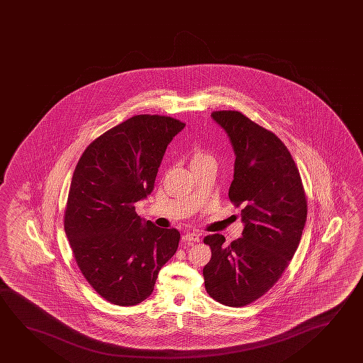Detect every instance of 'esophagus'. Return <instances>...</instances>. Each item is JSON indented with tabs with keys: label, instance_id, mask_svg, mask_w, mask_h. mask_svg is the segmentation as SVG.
<instances>
[{
	"label": "esophagus",
	"instance_id": "obj_1",
	"mask_svg": "<svg viewBox=\"0 0 363 363\" xmlns=\"http://www.w3.org/2000/svg\"><path fill=\"white\" fill-rule=\"evenodd\" d=\"M182 240H184V242H187V243H196V242L200 241V236L197 235V233H186V235H184V237H182Z\"/></svg>",
	"mask_w": 363,
	"mask_h": 363
}]
</instances>
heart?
Masks as SVG:
<instances>
[{
	"mask_svg": "<svg viewBox=\"0 0 363 363\" xmlns=\"http://www.w3.org/2000/svg\"><path fill=\"white\" fill-rule=\"evenodd\" d=\"M210 157L208 155H206V153L202 152V151H197L195 153V156L192 158V161H197V160H202V158Z\"/></svg>",
	"mask_w": 363,
	"mask_h": 363,
	"instance_id": "heart-1",
	"label": "heart"
}]
</instances>
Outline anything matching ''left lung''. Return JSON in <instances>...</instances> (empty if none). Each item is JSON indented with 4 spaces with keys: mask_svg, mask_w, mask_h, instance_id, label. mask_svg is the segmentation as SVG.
I'll return each instance as SVG.
<instances>
[{
    "mask_svg": "<svg viewBox=\"0 0 363 363\" xmlns=\"http://www.w3.org/2000/svg\"><path fill=\"white\" fill-rule=\"evenodd\" d=\"M211 117L236 156L228 197L241 206L245 227L230 245L218 233L205 237L212 256L203 279L213 300L242 307L266 294L289 266L306 225L307 201L298 168L279 137L238 111Z\"/></svg>",
    "mask_w": 363,
    "mask_h": 363,
    "instance_id": "obj_1",
    "label": "left lung"
}]
</instances>
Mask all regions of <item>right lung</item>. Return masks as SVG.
Wrapping results in <instances>:
<instances>
[{
  "label": "right lung",
  "instance_id": "add662e5",
  "mask_svg": "<svg viewBox=\"0 0 363 363\" xmlns=\"http://www.w3.org/2000/svg\"><path fill=\"white\" fill-rule=\"evenodd\" d=\"M184 127L172 117L133 116L89 143L74 168L65 232L84 279L113 305L146 300L179 247L177 230L142 220L133 203L151 195Z\"/></svg>",
  "mask_w": 363,
  "mask_h": 363
}]
</instances>
